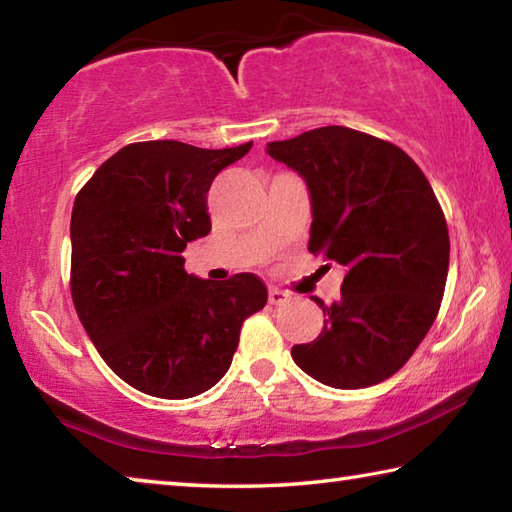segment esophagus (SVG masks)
<instances>
[{"instance_id": "34e87169", "label": "esophagus", "mask_w": 512, "mask_h": 512, "mask_svg": "<svg viewBox=\"0 0 512 512\" xmlns=\"http://www.w3.org/2000/svg\"><path fill=\"white\" fill-rule=\"evenodd\" d=\"M287 300H289V293L287 291H282V289H277V287L268 289V302H271V305H282V302H287Z\"/></svg>"}]
</instances>
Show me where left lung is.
Segmentation results:
<instances>
[{
	"instance_id": "left-lung-1",
	"label": "left lung",
	"mask_w": 512,
	"mask_h": 512,
	"mask_svg": "<svg viewBox=\"0 0 512 512\" xmlns=\"http://www.w3.org/2000/svg\"><path fill=\"white\" fill-rule=\"evenodd\" d=\"M311 196L309 253L345 266L323 332L293 345L309 377L366 388L395 375L438 316L449 268L447 221L427 176L395 146L345 126L271 142Z\"/></svg>"
}]
</instances>
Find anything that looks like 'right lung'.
Wrapping results in <instances>:
<instances>
[{
  "label": "right lung",
  "mask_w": 512,
  "mask_h": 512,
  "mask_svg": "<svg viewBox=\"0 0 512 512\" xmlns=\"http://www.w3.org/2000/svg\"><path fill=\"white\" fill-rule=\"evenodd\" d=\"M250 146L135 142L76 194V314L110 370L146 395L187 400L212 388L230 368L244 320L266 305L257 275L198 280L183 257L189 241L212 230L207 192L216 173Z\"/></svg>",
  "instance_id": "obj_1"
}]
</instances>
